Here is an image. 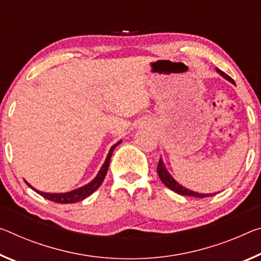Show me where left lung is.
<instances>
[{
  "label": "left lung",
  "instance_id": "obj_1",
  "mask_svg": "<svg viewBox=\"0 0 261 261\" xmlns=\"http://www.w3.org/2000/svg\"><path fill=\"white\" fill-rule=\"evenodd\" d=\"M216 71H217V73H220L223 77L226 79L227 81H230L231 84L234 85V81L229 75H227V74H225L224 72H222L221 69H218V68H216ZM156 172H158V175L160 177L161 182L166 186L167 188L173 190V192L180 194V195H188V196H194V197H208V196L216 195V194H201V193L193 192V190H189L186 187H184V186H181L179 182H176V181L174 180V177L169 174L166 167H165L164 161L161 158L159 160L158 167H156Z\"/></svg>",
  "mask_w": 261,
  "mask_h": 261
}]
</instances>
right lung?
<instances>
[{"mask_svg":"<svg viewBox=\"0 0 261 261\" xmlns=\"http://www.w3.org/2000/svg\"><path fill=\"white\" fill-rule=\"evenodd\" d=\"M122 143V140H119L118 143H116L115 145L111 146V148L109 150L108 155H107L105 164L102 165V167L100 169V172L97 173V175L94 177V179L90 181L89 184H87L86 186H82V187L77 188V189H74L72 192H68V193H60V194H55V193H44V192H39V190L35 189L34 187L30 184H28L25 181V184L29 186V187H31L32 189L35 190L45 198H47V200L52 201V202H56V203H63V204H67V203H75V202L79 201H82L84 198L88 197L89 195H92V194L96 190L98 187H100L101 184L103 182V180H105V177L107 175V172H108V168H109V163H110V159H111V155H113V152L115 150V147L119 145V144Z\"/></svg>","mask_w":261,"mask_h":261,"instance_id":"add662e5","label":"right lung"}]
</instances>
